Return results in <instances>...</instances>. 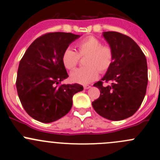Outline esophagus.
<instances>
[{"label": "esophagus", "instance_id": "esophagus-1", "mask_svg": "<svg viewBox=\"0 0 160 160\" xmlns=\"http://www.w3.org/2000/svg\"><path fill=\"white\" fill-rule=\"evenodd\" d=\"M91 88V86H89V85H85V86H84V88L85 89H88V88Z\"/></svg>", "mask_w": 160, "mask_h": 160}]
</instances>
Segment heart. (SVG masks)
Masks as SVG:
<instances>
[{"label": "heart", "instance_id": "obj_1", "mask_svg": "<svg viewBox=\"0 0 160 160\" xmlns=\"http://www.w3.org/2000/svg\"><path fill=\"white\" fill-rule=\"evenodd\" d=\"M78 53L72 48H67L63 52L62 63L67 69L72 70L79 61V57L87 56L84 68H77L70 74L73 82L87 85L98 77L100 72H105L113 63L114 52L109 46L101 45V42L96 37H87L76 43Z\"/></svg>", "mask_w": 160, "mask_h": 160}]
</instances>
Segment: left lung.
Segmentation results:
<instances>
[{
  "instance_id": "left-lung-1",
  "label": "left lung",
  "mask_w": 160,
  "mask_h": 160,
  "mask_svg": "<svg viewBox=\"0 0 160 160\" xmlns=\"http://www.w3.org/2000/svg\"><path fill=\"white\" fill-rule=\"evenodd\" d=\"M114 52L111 66L94 86L100 97L92 102L94 111L111 121H121L134 114L141 105L148 83L147 63L141 49L130 37L118 32L102 34ZM111 81L104 87L102 82Z\"/></svg>"
}]
</instances>
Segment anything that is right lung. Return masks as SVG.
<instances>
[{
	"label": "right lung",
	"mask_w": 160,
	"mask_h": 160,
	"mask_svg": "<svg viewBox=\"0 0 160 160\" xmlns=\"http://www.w3.org/2000/svg\"><path fill=\"white\" fill-rule=\"evenodd\" d=\"M80 35L49 32L33 41L20 62L16 86L27 113L42 123L56 121L68 114L72 97L82 92L78 84L61 85L68 77L62 63L63 52Z\"/></svg>",
	"instance_id": "obj_1"
}]
</instances>
